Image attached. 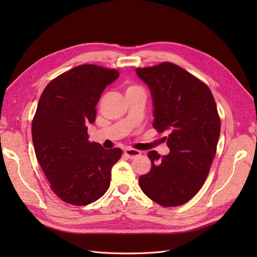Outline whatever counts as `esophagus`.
<instances>
[{
  "label": "esophagus",
  "mask_w": 257,
  "mask_h": 257,
  "mask_svg": "<svg viewBox=\"0 0 257 257\" xmlns=\"http://www.w3.org/2000/svg\"><path fill=\"white\" fill-rule=\"evenodd\" d=\"M124 153H125V155H126L128 158H130V159H133V158H136V157H138V156L141 155V152H140L139 150L130 149V148H128V149L124 150Z\"/></svg>",
  "instance_id": "34e87169"
}]
</instances>
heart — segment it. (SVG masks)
Here are the masks:
<instances>
[{"label": "heart", "mask_w": 257, "mask_h": 257, "mask_svg": "<svg viewBox=\"0 0 257 257\" xmlns=\"http://www.w3.org/2000/svg\"><path fill=\"white\" fill-rule=\"evenodd\" d=\"M139 87L138 86H129L128 88H127V90L126 91H129V90H134V89H138Z\"/></svg>", "instance_id": "obj_1"}]
</instances>
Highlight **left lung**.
Segmentation results:
<instances>
[{"label": "left lung", "mask_w": 257, "mask_h": 257, "mask_svg": "<svg viewBox=\"0 0 257 257\" xmlns=\"http://www.w3.org/2000/svg\"><path fill=\"white\" fill-rule=\"evenodd\" d=\"M153 103V127L168 131V155L148 153L151 170L140 177L146 196L161 206H179L203 185L221 131V120L210 89L180 66L163 62L137 69Z\"/></svg>", "instance_id": "obj_1"}]
</instances>
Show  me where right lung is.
I'll return each instance as SVG.
<instances>
[{
    "label": "right lung",
    "instance_id": "1",
    "mask_svg": "<svg viewBox=\"0 0 257 257\" xmlns=\"http://www.w3.org/2000/svg\"><path fill=\"white\" fill-rule=\"evenodd\" d=\"M118 72L82 64L47 85L32 121V141L38 163L52 191L77 206L100 199L110 184L111 169L121 150L89 143L87 126L96 119V106Z\"/></svg>",
    "mask_w": 257,
    "mask_h": 257
}]
</instances>
